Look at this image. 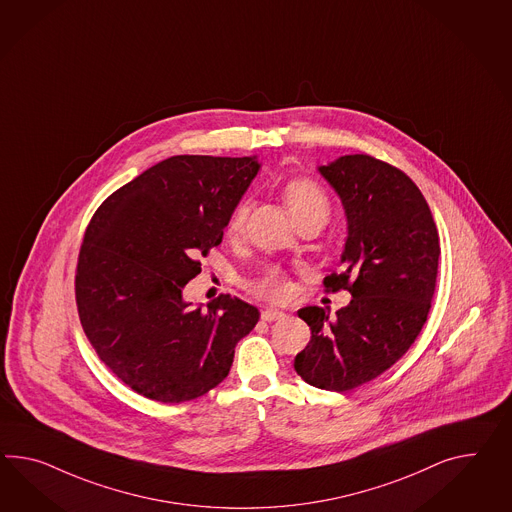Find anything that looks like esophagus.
I'll return each instance as SVG.
<instances>
[{
  "instance_id": "34e87169",
  "label": "esophagus",
  "mask_w": 512,
  "mask_h": 512,
  "mask_svg": "<svg viewBox=\"0 0 512 512\" xmlns=\"http://www.w3.org/2000/svg\"><path fill=\"white\" fill-rule=\"evenodd\" d=\"M280 317H284V312L273 310V308H267V310H263L262 312L263 321H276V319H280Z\"/></svg>"
}]
</instances>
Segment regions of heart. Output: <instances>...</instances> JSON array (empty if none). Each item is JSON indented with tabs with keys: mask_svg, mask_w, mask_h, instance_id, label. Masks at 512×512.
<instances>
[{
	"mask_svg": "<svg viewBox=\"0 0 512 512\" xmlns=\"http://www.w3.org/2000/svg\"><path fill=\"white\" fill-rule=\"evenodd\" d=\"M282 195L288 204L289 211L293 213V217L297 221L308 219V217H317L327 223L328 215H330V200H328L327 193L323 191V187L315 184L314 180H308V178L289 180L282 189ZM247 215H249V200L237 202L236 208L228 219V226H226L228 234H239L245 226ZM252 291L269 301H284L289 295V286L282 273L273 269L252 286Z\"/></svg>",
	"mask_w": 512,
	"mask_h": 512,
	"instance_id": "b5f03b06",
	"label": "heart"
}]
</instances>
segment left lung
Instances as JSON below:
<instances>
[{"label": "left lung", "instance_id": "obj_1", "mask_svg": "<svg viewBox=\"0 0 512 512\" xmlns=\"http://www.w3.org/2000/svg\"><path fill=\"white\" fill-rule=\"evenodd\" d=\"M319 172L347 217L345 269L323 284L353 299L334 319L319 306L297 312L312 338L295 356V371L315 388L347 392L377 379L418 338L436 288L440 239L418 185L390 163L353 154Z\"/></svg>", "mask_w": 512, "mask_h": 512}]
</instances>
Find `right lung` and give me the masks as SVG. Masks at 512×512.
<instances>
[{
    "mask_svg": "<svg viewBox=\"0 0 512 512\" xmlns=\"http://www.w3.org/2000/svg\"><path fill=\"white\" fill-rule=\"evenodd\" d=\"M256 158L172 156L105 198L79 250V321L100 360L133 392L159 403L208 394L260 312L221 295L184 301L198 256L221 245Z\"/></svg>",
    "mask_w": 512,
    "mask_h": 512,
    "instance_id": "1",
    "label": "right lung"
}]
</instances>
